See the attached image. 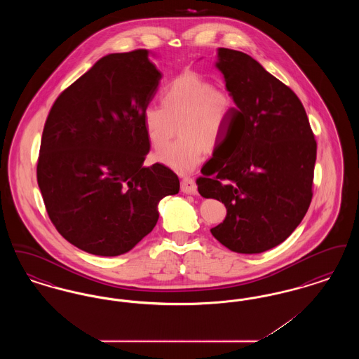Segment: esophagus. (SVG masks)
I'll use <instances>...</instances> for the list:
<instances>
[{
    "label": "esophagus",
    "instance_id": "1",
    "mask_svg": "<svg viewBox=\"0 0 359 359\" xmlns=\"http://www.w3.org/2000/svg\"><path fill=\"white\" fill-rule=\"evenodd\" d=\"M182 192L189 194V195H195L198 192L196 183H195V180L192 177H184L182 180Z\"/></svg>",
    "mask_w": 359,
    "mask_h": 359
}]
</instances>
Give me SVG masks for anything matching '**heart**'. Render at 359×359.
I'll use <instances>...</instances> for the list:
<instances>
[{"label": "heart", "instance_id": "obj_1", "mask_svg": "<svg viewBox=\"0 0 359 359\" xmlns=\"http://www.w3.org/2000/svg\"><path fill=\"white\" fill-rule=\"evenodd\" d=\"M161 104H149L142 122L154 149L164 148L179 122V138L156 154V160L179 173L192 172L207 154V144L217 145L231 121L236 103L230 93L196 72H184L161 91Z\"/></svg>", "mask_w": 359, "mask_h": 359}]
</instances>
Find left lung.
<instances>
[{"instance_id":"8db88e82","label":"left lung","mask_w":359,"mask_h":359,"mask_svg":"<svg viewBox=\"0 0 359 359\" xmlns=\"http://www.w3.org/2000/svg\"><path fill=\"white\" fill-rule=\"evenodd\" d=\"M217 55L236 103L229 156L211 158L196 184L227 210L211 234L231 252L256 255L284 242L307 214L316 141L288 86L248 53L218 48Z\"/></svg>"}]
</instances>
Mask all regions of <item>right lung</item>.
Returning a JSON list of instances; mask_svg holds the SVG:
<instances>
[{
    "label": "right lung",
    "instance_id": "1",
    "mask_svg": "<svg viewBox=\"0 0 359 359\" xmlns=\"http://www.w3.org/2000/svg\"><path fill=\"white\" fill-rule=\"evenodd\" d=\"M151 51L110 53L66 88L46 121L37 184L56 230L94 256H120L154 230L176 173L144 167L142 113L161 72ZM154 56V55H152Z\"/></svg>",
    "mask_w": 359,
    "mask_h": 359
}]
</instances>
